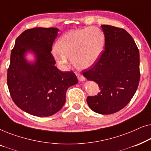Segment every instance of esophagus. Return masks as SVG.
<instances>
[{"mask_svg": "<svg viewBox=\"0 0 151 151\" xmlns=\"http://www.w3.org/2000/svg\"><path fill=\"white\" fill-rule=\"evenodd\" d=\"M76 76H77L78 77V79L79 80V82H82V81H84V80H85V78L82 75V74H80V73H76Z\"/></svg>", "mask_w": 151, "mask_h": 151, "instance_id": "1", "label": "esophagus"}]
</instances>
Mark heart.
Wrapping results in <instances>:
<instances>
[{
    "instance_id": "b5f03b06",
    "label": "heart",
    "mask_w": 151,
    "mask_h": 151,
    "mask_svg": "<svg viewBox=\"0 0 151 151\" xmlns=\"http://www.w3.org/2000/svg\"><path fill=\"white\" fill-rule=\"evenodd\" d=\"M105 38L96 27L73 30L63 35L53 50V55L62 66L67 65L69 58L79 69H86L96 63L104 49Z\"/></svg>"
}]
</instances>
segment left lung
Instances as JSON below:
<instances>
[{"mask_svg": "<svg viewBox=\"0 0 151 151\" xmlns=\"http://www.w3.org/2000/svg\"><path fill=\"white\" fill-rule=\"evenodd\" d=\"M105 37L104 50L93 65L83 70L88 80L96 82L100 91L88 96L94 112L102 115L120 111L131 100L140 79L139 53L132 36L124 29L101 25Z\"/></svg>", "mask_w": 151, "mask_h": 151, "instance_id": "obj_1", "label": "left lung"}]
</instances>
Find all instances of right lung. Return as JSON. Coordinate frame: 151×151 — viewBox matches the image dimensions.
<instances>
[{"mask_svg":"<svg viewBox=\"0 0 151 151\" xmlns=\"http://www.w3.org/2000/svg\"><path fill=\"white\" fill-rule=\"evenodd\" d=\"M58 29H27L16 38L7 69V86L12 100L22 111L38 117L51 116L63 108L66 92L78 83L73 71L63 72L51 54ZM27 51L36 56L34 63L24 58Z\"/></svg>","mask_w":151,"mask_h":151,"instance_id":"right-lung-1","label":"right lung"}]
</instances>
